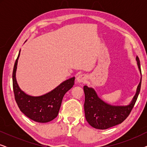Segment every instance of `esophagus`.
Returning a JSON list of instances; mask_svg holds the SVG:
<instances>
[{
  "label": "esophagus",
  "mask_w": 147,
  "mask_h": 147,
  "mask_svg": "<svg viewBox=\"0 0 147 147\" xmlns=\"http://www.w3.org/2000/svg\"><path fill=\"white\" fill-rule=\"evenodd\" d=\"M87 80V77H86V75L84 74H81V75H79L77 78V82H79V83H83V82H85Z\"/></svg>",
  "instance_id": "esophagus-1"
}]
</instances>
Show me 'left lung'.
<instances>
[{"label":"left lung","instance_id":"left-lung-1","mask_svg":"<svg viewBox=\"0 0 147 147\" xmlns=\"http://www.w3.org/2000/svg\"><path fill=\"white\" fill-rule=\"evenodd\" d=\"M136 61L141 74L140 60L138 57H136ZM141 80L142 78L131 103L127 106L110 105L98 97L93 88L84 86V111L86 119L90 125L97 129L105 130L122 123L129 115L136 103L140 90Z\"/></svg>","mask_w":147,"mask_h":147}]
</instances>
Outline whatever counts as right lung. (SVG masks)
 Instances as JSON below:
<instances>
[{"mask_svg": "<svg viewBox=\"0 0 147 147\" xmlns=\"http://www.w3.org/2000/svg\"><path fill=\"white\" fill-rule=\"evenodd\" d=\"M20 51L13 71V86L15 101L20 110L30 119L41 123L51 121L57 116L63 96L73 87L75 78L65 80L52 91L43 96L27 95L20 89L16 80V71Z\"/></svg>", "mask_w": 147, "mask_h": 147, "instance_id": "1", "label": "right lung"}]
</instances>
